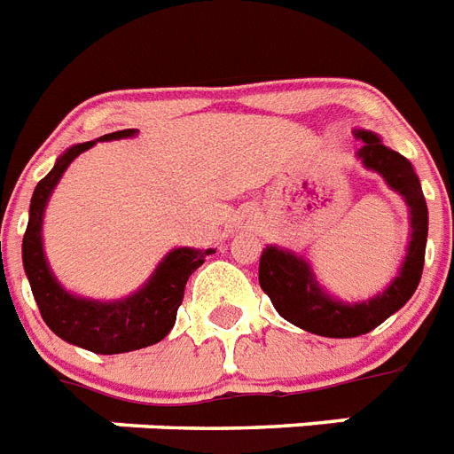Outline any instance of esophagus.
Listing matches in <instances>:
<instances>
[{"mask_svg":"<svg viewBox=\"0 0 454 454\" xmlns=\"http://www.w3.org/2000/svg\"><path fill=\"white\" fill-rule=\"evenodd\" d=\"M236 227H239V230H250V227H254V218L250 213H241V215L236 218Z\"/></svg>","mask_w":454,"mask_h":454,"instance_id":"esophagus-1","label":"esophagus"}]
</instances>
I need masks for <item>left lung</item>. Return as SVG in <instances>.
<instances>
[{"label": "left lung", "mask_w": 454, "mask_h": 454, "mask_svg": "<svg viewBox=\"0 0 454 454\" xmlns=\"http://www.w3.org/2000/svg\"><path fill=\"white\" fill-rule=\"evenodd\" d=\"M355 137L362 138L364 144L357 153L362 164L383 176L385 183L402 194L411 213V241L399 276L389 280V286L376 297L343 303L322 290L310 264L299 254L278 246H267L260 257V286L269 294L278 316L292 322L294 327L329 339H353L376 329L413 297L425 267L429 215L413 164L383 145L373 132L355 129Z\"/></svg>", "instance_id": "8db88e82"}]
</instances>
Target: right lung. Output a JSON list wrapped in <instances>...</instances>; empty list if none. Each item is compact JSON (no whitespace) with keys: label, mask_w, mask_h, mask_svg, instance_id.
Here are the masks:
<instances>
[{"label":"right lung","mask_w":454,"mask_h":454,"mask_svg":"<svg viewBox=\"0 0 454 454\" xmlns=\"http://www.w3.org/2000/svg\"><path fill=\"white\" fill-rule=\"evenodd\" d=\"M137 129H120L114 134H104L97 141H114V138H129ZM97 141L71 145L59 157L55 167L48 171L34 187L32 204H29V223L22 239V267L27 273L29 287L41 310V317L51 332L67 343L85 348L97 355H118L148 348L171 332L176 322L178 306L183 303L185 283L197 269L204 264L206 254L215 250L174 248L167 253L153 276L138 287L134 294L118 301H97V299L76 297L59 286L52 276L41 241V224L43 211L51 200L52 190L81 153L90 151Z\"/></svg>","instance_id":"obj_1"}]
</instances>
